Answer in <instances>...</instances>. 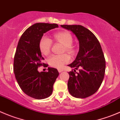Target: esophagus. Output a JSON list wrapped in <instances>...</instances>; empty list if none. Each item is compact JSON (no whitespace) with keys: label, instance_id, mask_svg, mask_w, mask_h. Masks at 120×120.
I'll return each mask as SVG.
<instances>
[{"label":"esophagus","instance_id":"esophagus-1","mask_svg":"<svg viewBox=\"0 0 120 120\" xmlns=\"http://www.w3.org/2000/svg\"><path fill=\"white\" fill-rule=\"evenodd\" d=\"M58 72H59L60 73V72H61L63 71L64 70H63V69H58Z\"/></svg>","mask_w":120,"mask_h":120}]
</instances>
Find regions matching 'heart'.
Instances as JSON below:
<instances>
[{
  "label": "heart",
  "mask_w": 120,
  "mask_h": 120,
  "mask_svg": "<svg viewBox=\"0 0 120 120\" xmlns=\"http://www.w3.org/2000/svg\"><path fill=\"white\" fill-rule=\"evenodd\" d=\"M54 40L60 42L64 45V52H67L71 55H74L76 49L72 45L73 37L71 34L67 31H61L55 33L53 35ZM52 46V41L49 38L43 36L41 38L39 46L41 52L45 55H48L51 52ZM71 58L67 53L62 55H53L48 59V63L51 67L56 68H61L70 61Z\"/></svg>",
  "instance_id": "b5f03b06"
}]
</instances>
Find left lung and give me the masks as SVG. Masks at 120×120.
<instances>
[{"mask_svg": "<svg viewBox=\"0 0 120 120\" xmlns=\"http://www.w3.org/2000/svg\"><path fill=\"white\" fill-rule=\"evenodd\" d=\"M72 32L79 41V49L76 59L69 65L75 69L69 73L68 88L75 98H85L97 92L103 81L105 59L96 36L81 25H61Z\"/></svg>", "mask_w": 120, "mask_h": 120, "instance_id": "left-lung-1", "label": "left lung"}]
</instances>
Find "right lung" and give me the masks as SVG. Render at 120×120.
<instances>
[{
    "label": "right lung",
    "instance_id": "add662e5",
    "mask_svg": "<svg viewBox=\"0 0 120 120\" xmlns=\"http://www.w3.org/2000/svg\"><path fill=\"white\" fill-rule=\"evenodd\" d=\"M57 24L37 23L24 32L19 39L13 61V71L21 90L28 96L41 100L52 94L53 85L59 75L55 68L39 72L38 68L48 65L42 62L39 44L44 34L58 28Z\"/></svg>",
    "mask_w": 120,
    "mask_h": 120
}]
</instances>
